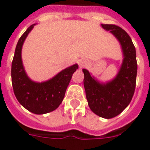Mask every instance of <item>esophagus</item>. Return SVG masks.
<instances>
[{"label": "esophagus", "mask_w": 150, "mask_h": 150, "mask_svg": "<svg viewBox=\"0 0 150 150\" xmlns=\"http://www.w3.org/2000/svg\"><path fill=\"white\" fill-rule=\"evenodd\" d=\"M84 62H79V67H80V68H82V67H84Z\"/></svg>", "instance_id": "obj_1"}]
</instances>
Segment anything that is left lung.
<instances>
[{"label":"left lung","instance_id":"left-lung-1","mask_svg":"<svg viewBox=\"0 0 150 150\" xmlns=\"http://www.w3.org/2000/svg\"><path fill=\"white\" fill-rule=\"evenodd\" d=\"M115 35L122 46L123 60L118 75L111 81H97L89 71L83 69L86 98L91 110L100 117L111 119L122 113L133 97L137 74L136 49L126 31L113 24H101Z\"/></svg>","mask_w":150,"mask_h":150}]
</instances>
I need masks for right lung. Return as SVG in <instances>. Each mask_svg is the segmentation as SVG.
Listing matches in <instances>:
<instances>
[{
	"mask_svg": "<svg viewBox=\"0 0 150 150\" xmlns=\"http://www.w3.org/2000/svg\"><path fill=\"white\" fill-rule=\"evenodd\" d=\"M35 25L30 26L18 41L11 67V78L13 93L18 102L31 113L43 115L53 111L60 105L78 65L66 68L45 82L36 83L30 79L22 62V48Z\"/></svg>",
	"mask_w": 150,
	"mask_h": 150,
	"instance_id": "right-lung-1",
	"label": "right lung"
}]
</instances>
